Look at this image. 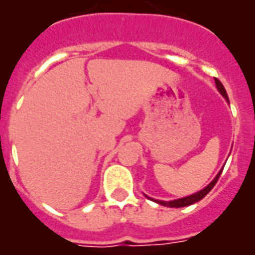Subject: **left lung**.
Listing matches in <instances>:
<instances>
[{"mask_svg": "<svg viewBox=\"0 0 255 255\" xmlns=\"http://www.w3.org/2000/svg\"><path fill=\"white\" fill-rule=\"evenodd\" d=\"M216 80V85L217 88H218V90L221 92V94L226 98V101H229V97H228V93H226V90H225L224 85L221 84V81L218 80V78H214ZM221 173H222V170L217 174V177L214 179H213L212 182L209 183L208 186L205 187L203 190L198 191V193H195V194L193 195H189V197H185V198H179V199H175V201H169V202H166V201H155L157 203H159V205H163V206H167V208H183V206H189V205H193V203L198 202V201H201V199L205 197V195L208 194L209 191L212 190L213 187H214V185L217 183V181H218V178H220ZM149 198V197H147Z\"/></svg>", "mask_w": 255, "mask_h": 255, "instance_id": "left-lung-1", "label": "left lung"}]
</instances>
